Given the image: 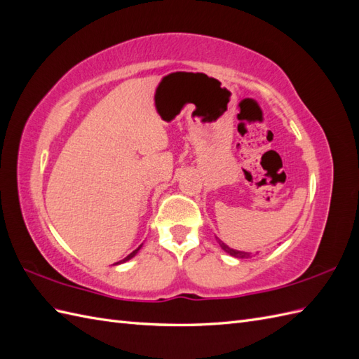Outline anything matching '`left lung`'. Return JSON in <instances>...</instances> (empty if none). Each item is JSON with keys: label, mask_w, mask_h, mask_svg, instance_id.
Segmentation results:
<instances>
[{"label": "left lung", "mask_w": 359, "mask_h": 359, "mask_svg": "<svg viewBox=\"0 0 359 359\" xmlns=\"http://www.w3.org/2000/svg\"><path fill=\"white\" fill-rule=\"evenodd\" d=\"M219 245L222 247V250L226 251L228 255H231V256H234V257H239V259H248V257H251L250 253H245V251H238V250H233V248H230V247H226L222 241H219Z\"/></svg>", "instance_id": "obj_1"}]
</instances>
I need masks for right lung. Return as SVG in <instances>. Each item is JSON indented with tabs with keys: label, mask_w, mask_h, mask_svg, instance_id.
Instances as JSON below:
<instances>
[{
	"label": "right lung",
	"mask_w": 359,
	"mask_h": 359,
	"mask_svg": "<svg viewBox=\"0 0 359 359\" xmlns=\"http://www.w3.org/2000/svg\"><path fill=\"white\" fill-rule=\"evenodd\" d=\"M139 250H140V247H139V248H137V250H134L131 255H128V256H126V257L123 259V261H120V262H126V261H129V259H131V257H134V256H135V253H137V251H139ZM120 262H117V264H120Z\"/></svg>",
	"instance_id": "add662e5"
}]
</instances>
